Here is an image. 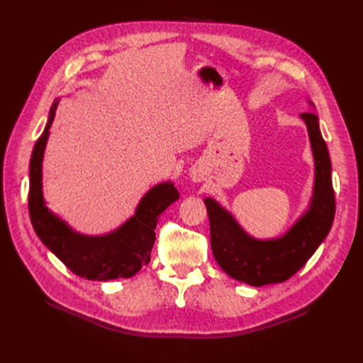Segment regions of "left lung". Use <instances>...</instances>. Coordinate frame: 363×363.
Segmentation results:
<instances>
[{"instance_id": "8db88e82", "label": "left lung", "mask_w": 363, "mask_h": 363, "mask_svg": "<svg viewBox=\"0 0 363 363\" xmlns=\"http://www.w3.org/2000/svg\"><path fill=\"white\" fill-rule=\"evenodd\" d=\"M315 159V187L309 211L287 234L274 240H256L238 226L233 215L206 198L211 223V245L223 272L245 284L284 282L299 272L329 234L335 215V196L330 177V159L320 133L318 117L303 112Z\"/></svg>"}]
</instances>
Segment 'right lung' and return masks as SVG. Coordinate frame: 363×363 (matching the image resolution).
<instances>
[{
  "instance_id": "1",
  "label": "right lung",
  "mask_w": 363,
  "mask_h": 363,
  "mask_svg": "<svg viewBox=\"0 0 363 363\" xmlns=\"http://www.w3.org/2000/svg\"><path fill=\"white\" fill-rule=\"evenodd\" d=\"M56 109L57 101H54L29 162L28 207L35 234L68 269L86 279L111 281L134 276L151 259L159 215L179 198V191L172 182H162L142 198L134 217L113 233L99 237L74 233L46 209L42 194V160Z\"/></svg>"
}]
</instances>
